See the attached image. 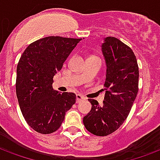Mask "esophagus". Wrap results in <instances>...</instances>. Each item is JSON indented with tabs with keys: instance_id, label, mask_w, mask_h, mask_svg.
Here are the masks:
<instances>
[{
	"instance_id": "esophagus-1",
	"label": "esophagus",
	"mask_w": 160,
	"mask_h": 160,
	"mask_svg": "<svg viewBox=\"0 0 160 160\" xmlns=\"http://www.w3.org/2000/svg\"><path fill=\"white\" fill-rule=\"evenodd\" d=\"M83 100H85V96H82V95H80V94H77V95H76V102H81V101H83Z\"/></svg>"
}]
</instances>
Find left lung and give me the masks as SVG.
I'll return each mask as SVG.
<instances>
[{
	"label": "left lung",
	"mask_w": 160,
	"mask_h": 160,
	"mask_svg": "<svg viewBox=\"0 0 160 160\" xmlns=\"http://www.w3.org/2000/svg\"><path fill=\"white\" fill-rule=\"evenodd\" d=\"M102 54L107 66L103 104L89 99L90 112L83 118L85 128L96 136L118 130L128 118L138 91V66L131 48L114 37L104 38Z\"/></svg>",
	"instance_id": "8db88e82"
}]
</instances>
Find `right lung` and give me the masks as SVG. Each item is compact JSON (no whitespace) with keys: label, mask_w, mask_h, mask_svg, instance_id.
Instances as JSON below:
<instances>
[{"label":"right lung","mask_w":160,"mask_h":160,"mask_svg":"<svg viewBox=\"0 0 160 160\" xmlns=\"http://www.w3.org/2000/svg\"><path fill=\"white\" fill-rule=\"evenodd\" d=\"M81 38L46 37L28 45L17 67L16 91L27 123L38 132L57 131L75 103L72 92L53 90V78Z\"/></svg>","instance_id":"right-lung-1"}]
</instances>
